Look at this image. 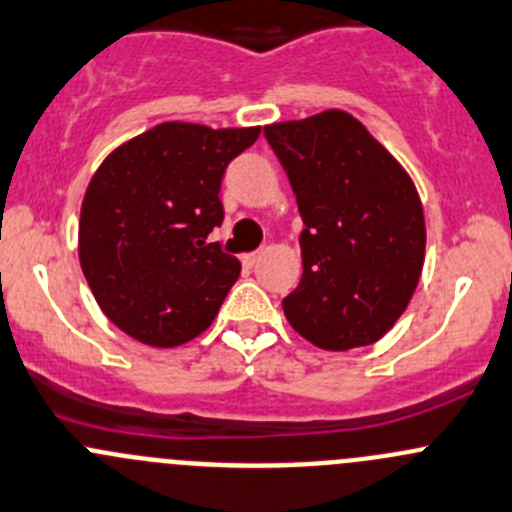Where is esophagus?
<instances>
[{
  "instance_id": "1",
  "label": "esophagus",
  "mask_w": 512,
  "mask_h": 512,
  "mask_svg": "<svg viewBox=\"0 0 512 512\" xmlns=\"http://www.w3.org/2000/svg\"><path fill=\"white\" fill-rule=\"evenodd\" d=\"M260 257H262V252H250V255L242 257V262H245V267H255L257 262H260Z\"/></svg>"
}]
</instances>
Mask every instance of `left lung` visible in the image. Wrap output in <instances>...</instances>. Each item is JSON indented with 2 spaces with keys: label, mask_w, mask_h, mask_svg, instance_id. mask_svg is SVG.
Masks as SVG:
<instances>
[{
  "label": "left lung",
  "mask_w": 512,
  "mask_h": 512,
  "mask_svg": "<svg viewBox=\"0 0 512 512\" xmlns=\"http://www.w3.org/2000/svg\"><path fill=\"white\" fill-rule=\"evenodd\" d=\"M265 137L305 222L302 280L282 300L287 320L322 350L372 345L403 315L423 272L425 215L413 180L342 109L267 124Z\"/></svg>",
  "instance_id": "obj_1"
}]
</instances>
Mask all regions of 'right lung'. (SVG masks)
<instances>
[{"label": "right lung", "mask_w": 512, "mask_h": 512, "mask_svg": "<svg viewBox=\"0 0 512 512\" xmlns=\"http://www.w3.org/2000/svg\"><path fill=\"white\" fill-rule=\"evenodd\" d=\"M260 127L162 122L99 165L79 215V262L104 315L152 347L190 342L215 320L240 260L210 242L227 165Z\"/></svg>", "instance_id": "add662e5"}]
</instances>
